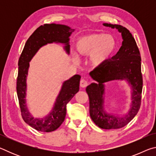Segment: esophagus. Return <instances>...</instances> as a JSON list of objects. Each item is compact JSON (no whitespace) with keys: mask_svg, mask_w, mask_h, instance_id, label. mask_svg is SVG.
I'll return each mask as SVG.
<instances>
[{"mask_svg":"<svg viewBox=\"0 0 156 156\" xmlns=\"http://www.w3.org/2000/svg\"><path fill=\"white\" fill-rule=\"evenodd\" d=\"M80 85L81 87H83V88L86 87L88 85V82L85 80H84V79H82V80H80Z\"/></svg>","mask_w":156,"mask_h":156,"instance_id":"esophagus-1","label":"esophagus"}]
</instances>
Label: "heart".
Listing matches in <instances>:
<instances>
[{
  "mask_svg": "<svg viewBox=\"0 0 156 156\" xmlns=\"http://www.w3.org/2000/svg\"><path fill=\"white\" fill-rule=\"evenodd\" d=\"M117 47L114 37L103 33L91 34L78 38L76 41L75 49L78 56H89V63L92 67L99 68L112 57ZM73 60L77 58L73 57Z\"/></svg>",
  "mask_w": 156,
  "mask_h": 156,
  "instance_id": "heart-1",
  "label": "heart"
}]
</instances>
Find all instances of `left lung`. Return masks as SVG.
<instances>
[{"label":"left lung","instance_id":"obj_1","mask_svg":"<svg viewBox=\"0 0 156 156\" xmlns=\"http://www.w3.org/2000/svg\"><path fill=\"white\" fill-rule=\"evenodd\" d=\"M102 25L118 30L123 40L122 46L112 59L89 73L96 83L87 87L86 91L89 98V114L94 122L101 129H116L127 125L135 117L140 107L141 57L135 39L127 29L120 25ZM112 80H126L132 89L130 108L122 116L108 113L104 108L105 83Z\"/></svg>","mask_w":156,"mask_h":156}]
</instances>
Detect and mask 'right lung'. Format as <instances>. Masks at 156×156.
I'll return each instance as SVG.
<instances>
[{"mask_svg": "<svg viewBox=\"0 0 156 156\" xmlns=\"http://www.w3.org/2000/svg\"><path fill=\"white\" fill-rule=\"evenodd\" d=\"M75 29L65 25L44 24L31 34L25 44L18 60V73L16 83L17 95L19 100L21 114L25 122L36 130L51 132L57 129L65 120L66 105L79 91L81 76L76 74L62 83L61 89L51 112L43 118H35L30 113L26 103L27 77L30 62L42 47L47 44L61 43L64 49L69 54V36Z\"/></svg>", "mask_w": 156, "mask_h": 156, "instance_id": "obj_1", "label": "right lung"}]
</instances>
